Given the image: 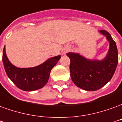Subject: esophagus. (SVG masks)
I'll return each instance as SVG.
<instances>
[{
	"mask_svg": "<svg viewBox=\"0 0 122 122\" xmlns=\"http://www.w3.org/2000/svg\"><path fill=\"white\" fill-rule=\"evenodd\" d=\"M69 50H70V49H69L68 47H66V48H65V49L63 50L62 53H63V54H66V53L67 52L69 51Z\"/></svg>",
	"mask_w": 122,
	"mask_h": 122,
	"instance_id": "1",
	"label": "esophagus"
}]
</instances>
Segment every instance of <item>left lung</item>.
I'll return each instance as SVG.
<instances>
[{
	"mask_svg": "<svg viewBox=\"0 0 122 122\" xmlns=\"http://www.w3.org/2000/svg\"><path fill=\"white\" fill-rule=\"evenodd\" d=\"M109 41V50L104 59H87L78 53L68 52L70 59V76L74 84L85 91H94L104 86L110 81L118 63L116 44L109 33L100 31Z\"/></svg>",
	"mask_w": 122,
	"mask_h": 122,
	"instance_id": "8db88e82",
	"label": "left lung"
}]
</instances>
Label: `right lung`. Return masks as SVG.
Masks as SVG:
<instances>
[{
    "label": "right lung",
    "mask_w": 122,
    "mask_h": 122,
    "mask_svg": "<svg viewBox=\"0 0 122 122\" xmlns=\"http://www.w3.org/2000/svg\"><path fill=\"white\" fill-rule=\"evenodd\" d=\"M60 58V55L52 57L43 64L33 68H18L9 61L4 46L2 62L8 77L16 87L23 91H32L41 89L47 83L51 71Z\"/></svg>",
    "instance_id": "obj_1"
}]
</instances>
